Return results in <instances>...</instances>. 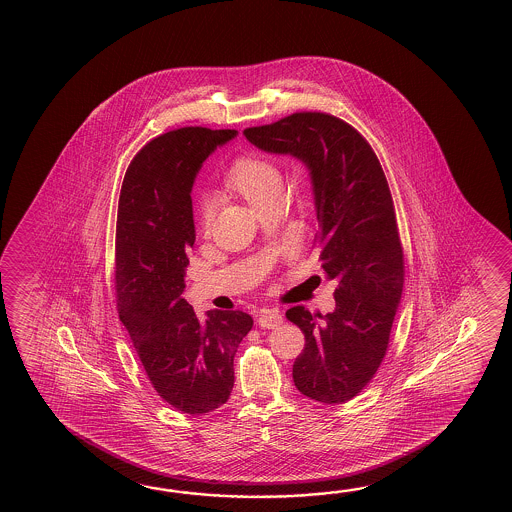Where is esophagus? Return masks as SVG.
<instances>
[{
  "mask_svg": "<svg viewBox=\"0 0 512 512\" xmlns=\"http://www.w3.org/2000/svg\"><path fill=\"white\" fill-rule=\"evenodd\" d=\"M282 322V315L274 309H263L260 318H258V326L263 327V329H274V327L280 326Z\"/></svg>",
  "mask_w": 512,
  "mask_h": 512,
  "instance_id": "34e87169",
  "label": "esophagus"
}]
</instances>
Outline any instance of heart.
<instances>
[{"instance_id": "1", "label": "heart", "mask_w": 512, "mask_h": 512, "mask_svg": "<svg viewBox=\"0 0 512 512\" xmlns=\"http://www.w3.org/2000/svg\"><path fill=\"white\" fill-rule=\"evenodd\" d=\"M221 181L256 208L269 203L272 197L282 196L283 181L280 168L269 157L258 152L240 153L225 168ZM196 214L199 230L207 234L214 218V205L210 197L201 196L197 199Z\"/></svg>"}]
</instances>
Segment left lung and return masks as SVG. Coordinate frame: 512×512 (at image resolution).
Listing matches in <instances>:
<instances>
[{
    "label": "left lung",
    "mask_w": 512,
    "mask_h": 512,
    "mask_svg": "<svg viewBox=\"0 0 512 512\" xmlns=\"http://www.w3.org/2000/svg\"><path fill=\"white\" fill-rule=\"evenodd\" d=\"M243 133L311 170L315 245L327 278L337 280V309L322 321L304 305L285 313L305 337L293 381L313 401L346 403L379 370L403 293V243L386 175L370 142L331 113L296 111Z\"/></svg>",
    "instance_id": "left-lung-1"
}]
</instances>
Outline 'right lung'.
I'll list each match as a JSON object with an SVG mask.
<instances>
[{
	"mask_svg": "<svg viewBox=\"0 0 512 512\" xmlns=\"http://www.w3.org/2000/svg\"><path fill=\"white\" fill-rule=\"evenodd\" d=\"M236 130L186 126L146 142L120 188L115 293L157 395L188 415L229 401L234 355L252 329L243 311H208L199 322L185 289L186 252L196 243L192 185L203 161Z\"/></svg>",
	"mask_w": 512,
	"mask_h": 512,
	"instance_id": "add662e5",
	"label": "right lung"
}]
</instances>
